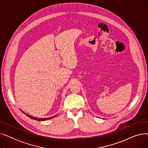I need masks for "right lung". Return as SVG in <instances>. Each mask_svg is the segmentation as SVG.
Here are the masks:
<instances>
[{"label": "right lung", "mask_w": 148, "mask_h": 148, "mask_svg": "<svg viewBox=\"0 0 148 148\" xmlns=\"http://www.w3.org/2000/svg\"><path fill=\"white\" fill-rule=\"evenodd\" d=\"M22 112H23V113H24V114H26L25 112H23V111H22ZM56 115H57V114H56L55 116H52V117H50V118H35V117H33V116H30V115H29V114H26V116H28L29 118H31V119H34V120L39 121H47V120L50 119H51V118H53L54 117H55V116H56Z\"/></svg>", "instance_id": "1"}]
</instances>
